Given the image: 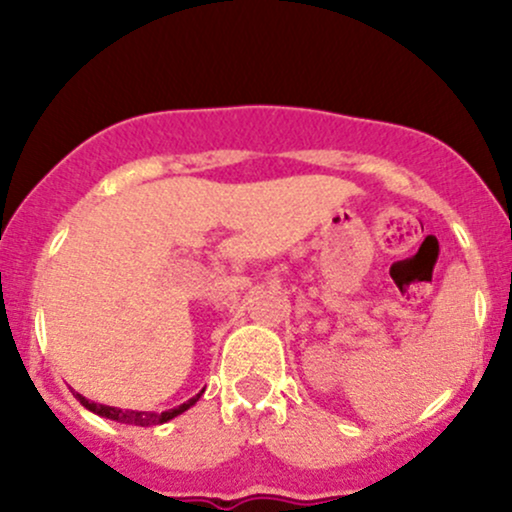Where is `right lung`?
I'll use <instances>...</instances> for the list:
<instances>
[{
  "mask_svg": "<svg viewBox=\"0 0 512 512\" xmlns=\"http://www.w3.org/2000/svg\"><path fill=\"white\" fill-rule=\"evenodd\" d=\"M202 395V392H199ZM199 395H195L192 399H187L185 404H180V407L175 409H168V411H161V414H156V411H134V409H117V407H105V404H96V402H88L86 397L76 395L81 404L88 411H93V414L103 416V419H110V421H117V424H132V426H158V424H166V421L175 419V416L182 414V411H187L192 407V404H197Z\"/></svg>",
  "mask_w": 512,
  "mask_h": 512,
  "instance_id": "obj_1",
  "label": "right lung"
}]
</instances>
